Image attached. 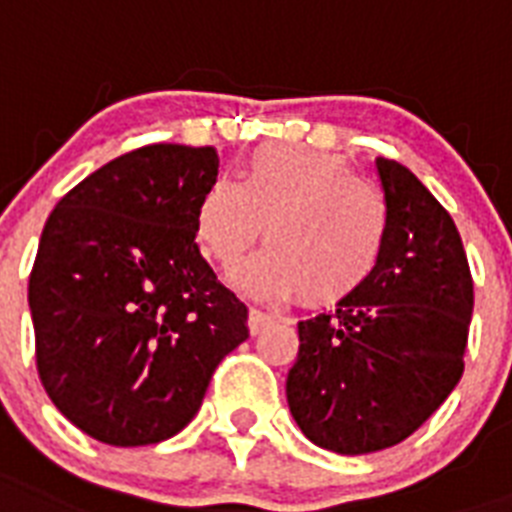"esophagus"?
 <instances>
[{"instance_id": "1", "label": "esophagus", "mask_w": 512, "mask_h": 512, "mask_svg": "<svg viewBox=\"0 0 512 512\" xmlns=\"http://www.w3.org/2000/svg\"><path fill=\"white\" fill-rule=\"evenodd\" d=\"M273 318H276V315L265 313L260 307H249V331H252V334H260L268 323H273Z\"/></svg>"}]
</instances>
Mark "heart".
Segmentation results:
<instances>
[{
  "instance_id": "heart-1",
  "label": "heart",
  "mask_w": 512,
  "mask_h": 512,
  "mask_svg": "<svg viewBox=\"0 0 512 512\" xmlns=\"http://www.w3.org/2000/svg\"><path fill=\"white\" fill-rule=\"evenodd\" d=\"M265 226L268 249L236 273L252 294L299 292L307 305H336L363 289L384 260L389 207L342 155L268 144L252 152L242 181L215 176L199 194V247L234 268Z\"/></svg>"
}]
</instances>
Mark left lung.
Returning a JSON list of instances; mask_svg holds the SVG:
<instances>
[{"instance_id": "left-lung-1", "label": "left lung", "mask_w": 512, "mask_h": 512, "mask_svg": "<svg viewBox=\"0 0 512 512\" xmlns=\"http://www.w3.org/2000/svg\"><path fill=\"white\" fill-rule=\"evenodd\" d=\"M389 242L376 276L334 313L299 321L286 400L323 450L400 444L463 376L473 278L450 213L400 162L376 157Z\"/></svg>"}]
</instances>
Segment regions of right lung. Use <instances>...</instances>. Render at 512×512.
I'll use <instances>...</instances> for the list:
<instances>
[{
    "mask_svg": "<svg viewBox=\"0 0 512 512\" xmlns=\"http://www.w3.org/2000/svg\"><path fill=\"white\" fill-rule=\"evenodd\" d=\"M213 147L149 144L57 202L28 281L36 368L49 400L112 447L170 439L197 415L247 307L194 242Z\"/></svg>",
    "mask_w": 512,
    "mask_h": 512,
    "instance_id": "right-lung-1",
    "label": "right lung"
}]
</instances>
